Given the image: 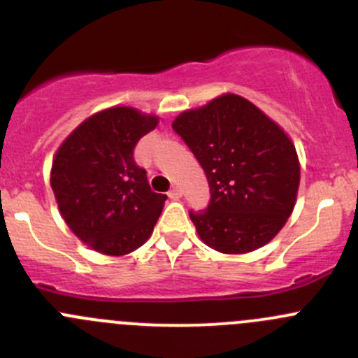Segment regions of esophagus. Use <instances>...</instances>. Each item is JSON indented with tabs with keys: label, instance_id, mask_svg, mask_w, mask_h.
<instances>
[{
	"label": "esophagus",
	"instance_id": "esophagus-1",
	"mask_svg": "<svg viewBox=\"0 0 358 358\" xmlns=\"http://www.w3.org/2000/svg\"><path fill=\"white\" fill-rule=\"evenodd\" d=\"M168 196L169 199H180V197H182V189H180V187H173L168 192Z\"/></svg>",
	"mask_w": 358,
	"mask_h": 358
}]
</instances>
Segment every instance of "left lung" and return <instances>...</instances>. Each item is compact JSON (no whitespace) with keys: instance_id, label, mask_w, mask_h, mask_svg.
<instances>
[{"instance_id":"obj_1","label":"left lung","mask_w":358,"mask_h":358,"mask_svg":"<svg viewBox=\"0 0 358 358\" xmlns=\"http://www.w3.org/2000/svg\"><path fill=\"white\" fill-rule=\"evenodd\" d=\"M209 183L208 208L189 211L209 248L243 255L265 246L291 216L299 162L286 133L239 95H222L173 122Z\"/></svg>"}]
</instances>
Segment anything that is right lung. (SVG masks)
I'll return each mask as SVG.
<instances>
[{
	"label": "right lung",
	"instance_id": "obj_1",
	"mask_svg": "<svg viewBox=\"0 0 358 358\" xmlns=\"http://www.w3.org/2000/svg\"><path fill=\"white\" fill-rule=\"evenodd\" d=\"M156 126V115L112 107L79 124L53 159L52 189L60 213L95 251L126 255L152 234L166 196L150 190L133 150Z\"/></svg>",
	"mask_w": 358,
	"mask_h": 358
}]
</instances>
